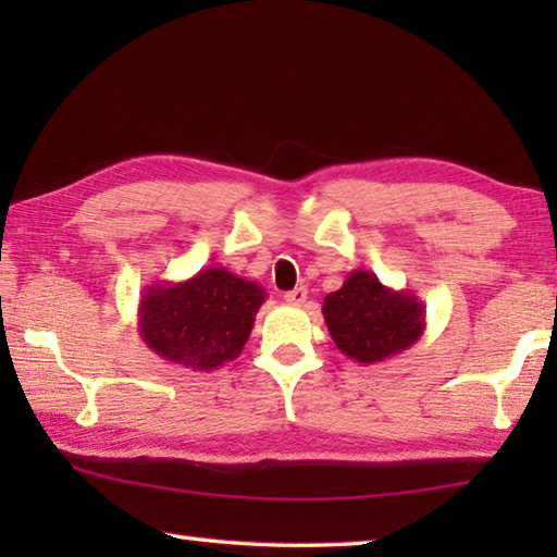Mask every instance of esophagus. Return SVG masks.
I'll list each match as a JSON object with an SVG mask.
<instances>
[{"instance_id": "1", "label": "esophagus", "mask_w": 557, "mask_h": 557, "mask_svg": "<svg viewBox=\"0 0 557 557\" xmlns=\"http://www.w3.org/2000/svg\"><path fill=\"white\" fill-rule=\"evenodd\" d=\"M285 301H287V305H295V307L305 305V301H307V287H295V289L285 292Z\"/></svg>"}]
</instances>
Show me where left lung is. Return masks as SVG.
I'll list each match as a JSON object with an SVG mask.
<instances>
[{
	"label": "left lung",
	"instance_id": "1",
	"mask_svg": "<svg viewBox=\"0 0 557 557\" xmlns=\"http://www.w3.org/2000/svg\"><path fill=\"white\" fill-rule=\"evenodd\" d=\"M322 314L338 351L358 363L398 356L425 332V305L418 295L385 287L369 270H354L326 295Z\"/></svg>",
	"mask_w": 557,
	"mask_h": 557
}]
</instances>
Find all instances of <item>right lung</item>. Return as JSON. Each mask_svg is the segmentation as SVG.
I'll return each instance as SVG.
<instances>
[{
	"label": "right lung",
	"mask_w": 557,
	"mask_h": 557,
	"mask_svg": "<svg viewBox=\"0 0 557 557\" xmlns=\"http://www.w3.org/2000/svg\"><path fill=\"white\" fill-rule=\"evenodd\" d=\"M265 289L225 268H206L184 282L149 285L137 307L149 351L191 371H213L238 358L256 324Z\"/></svg>",
	"instance_id": "1"
}]
</instances>
